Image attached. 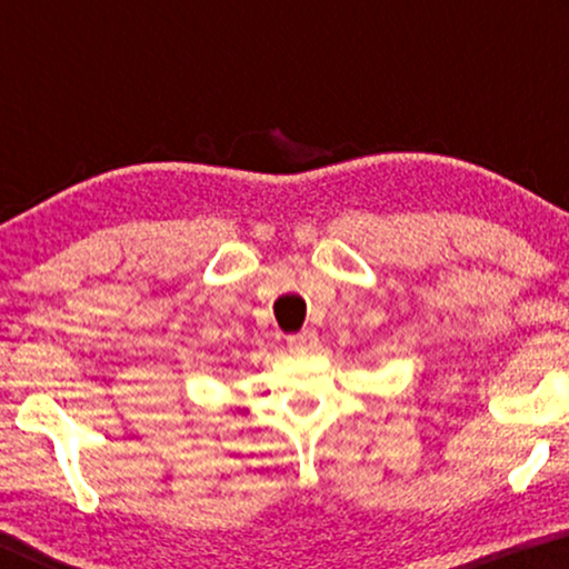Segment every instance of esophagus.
I'll list each match as a JSON object with an SVG mask.
<instances>
[{"mask_svg":"<svg viewBox=\"0 0 569 569\" xmlns=\"http://www.w3.org/2000/svg\"><path fill=\"white\" fill-rule=\"evenodd\" d=\"M287 345H290L292 352H316L318 349V333L316 331H300V333H292L290 339H287Z\"/></svg>","mask_w":569,"mask_h":569,"instance_id":"obj_1","label":"esophagus"}]
</instances>
